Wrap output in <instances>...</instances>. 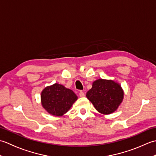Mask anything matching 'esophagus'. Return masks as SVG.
Listing matches in <instances>:
<instances>
[{"label": "esophagus", "mask_w": 156, "mask_h": 156, "mask_svg": "<svg viewBox=\"0 0 156 156\" xmlns=\"http://www.w3.org/2000/svg\"><path fill=\"white\" fill-rule=\"evenodd\" d=\"M79 95H80V97H84L85 96L84 92H82V91H80V92H79Z\"/></svg>", "instance_id": "1"}]
</instances>
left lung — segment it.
Listing matches in <instances>:
<instances>
[{"instance_id":"1","label":"left lung","mask_w":156,"mask_h":156,"mask_svg":"<svg viewBox=\"0 0 156 156\" xmlns=\"http://www.w3.org/2000/svg\"><path fill=\"white\" fill-rule=\"evenodd\" d=\"M121 87L112 80L98 79L92 84L87 93V97L97 110L108 115L117 110L123 98Z\"/></svg>"}]
</instances>
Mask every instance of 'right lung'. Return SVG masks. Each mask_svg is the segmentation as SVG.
I'll return each mask as SVG.
<instances>
[{
  "label": "right lung",
  "instance_id": "add662e5",
  "mask_svg": "<svg viewBox=\"0 0 156 156\" xmlns=\"http://www.w3.org/2000/svg\"><path fill=\"white\" fill-rule=\"evenodd\" d=\"M41 104L49 114L62 116L77 100V96L70 89L57 83L46 87L41 92Z\"/></svg>",
  "mask_w": 156,
  "mask_h": 156
}]
</instances>
